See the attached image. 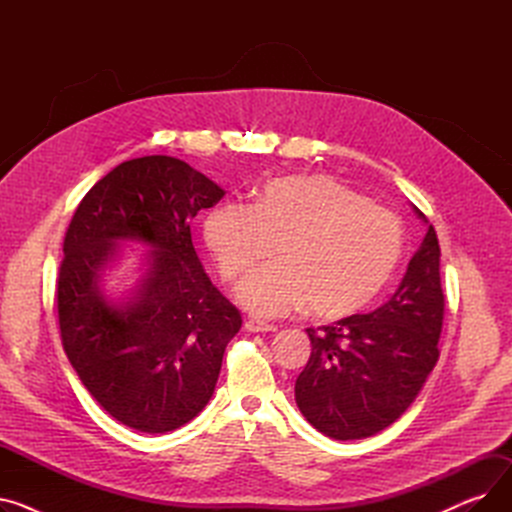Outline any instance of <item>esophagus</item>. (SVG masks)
Returning <instances> with one entry per match:
<instances>
[{
	"label": "esophagus",
	"mask_w": 512,
	"mask_h": 512,
	"mask_svg": "<svg viewBox=\"0 0 512 512\" xmlns=\"http://www.w3.org/2000/svg\"><path fill=\"white\" fill-rule=\"evenodd\" d=\"M245 328L249 330V332H276L278 330V326H274V324H270V321H263V319H257V317H251V319H247L245 321Z\"/></svg>",
	"instance_id": "34e87169"
}]
</instances>
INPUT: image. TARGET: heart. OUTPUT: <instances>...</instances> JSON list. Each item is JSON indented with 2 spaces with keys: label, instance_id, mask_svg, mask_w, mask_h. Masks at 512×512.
<instances>
[{
  "label": "heart",
  "instance_id": "obj_1",
  "mask_svg": "<svg viewBox=\"0 0 512 512\" xmlns=\"http://www.w3.org/2000/svg\"><path fill=\"white\" fill-rule=\"evenodd\" d=\"M203 238L228 280L251 272L276 242L280 259L242 282L238 301L257 315L307 305L321 319L371 305L405 247L396 213L317 174L265 182L251 205H215L205 215Z\"/></svg>",
  "mask_w": 512,
  "mask_h": 512
}]
</instances>
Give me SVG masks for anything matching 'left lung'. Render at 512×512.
Returning <instances> with one entry per match:
<instances>
[{
	"label": "left lung",
	"instance_id": "left-lung-1",
	"mask_svg": "<svg viewBox=\"0 0 512 512\" xmlns=\"http://www.w3.org/2000/svg\"><path fill=\"white\" fill-rule=\"evenodd\" d=\"M427 226L392 299L367 315L309 328L311 357L294 384L303 417L328 438L363 440L392 425L440 357L444 319L440 245Z\"/></svg>",
	"mask_w": 512,
	"mask_h": 512
}]
</instances>
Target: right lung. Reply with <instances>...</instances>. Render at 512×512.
Masks as SVG:
<instances>
[{"instance_id": "1", "label": "right lung", "mask_w": 512, "mask_h": 512, "mask_svg": "<svg viewBox=\"0 0 512 512\" xmlns=\"http://www.w3.org/2000/svg\"><path fill=\"white\" fill-rule=\"evenodd\" d=\"M226 191L182 159L124 161L80 201L58 276L62 344L80 382L120 423L166 434L209 402L242 326L193 247L191 220ZM124 241H139L142 278L122 300L102 288Z\"/></svg>"}]
</instances>
